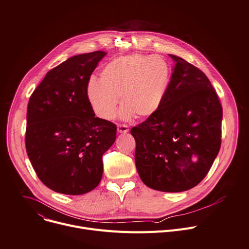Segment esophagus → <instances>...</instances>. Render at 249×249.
<instances>
[{
	"instance_id": "1",
	"label": "esophagus",
	"mask_w": 249,
	"mask_h": 249,
	"mask_svg": "<svg viewBox=\"0 0 249 249\" xmlns=\"http://www.w3.org/2000/svg\"><path fill=\"white\" fill-rule=\"evenodd\" d=\"M117 131L121 134H126L129 132V127L127 125H118L117 126Z\"/></svg>"
}]
</instances>
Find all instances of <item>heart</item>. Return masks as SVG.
<instances>
[{
	"label": "heart",
	"mask_w": 249,
	"mask_h": 249,
	"mask_svg": "<svg viewBox=\"0 0 249 249\" xmlns=\"http://www.w3.org/2000/svg\"><path fill=\"white\" fill-rule=\"evenodd\" d=\"M171 75L168 61L159 55L120 56L104 65L99 80L87 83L86 97L95 115L103 120L114 117L118 98L121 119L148 118L162 106Z\"/></svg>",
	"instance_id": "heart-1"
}]
</instances>
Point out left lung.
<instances>
[{"label": "left lung", "mask_w": 249, "mask_h": 249, "mask_svg": "<svg viewBox=\"0 0 249 249\" xmlns=\"http://www.w3.org/2000/svg\"><path fill=\"white\" fill-rule=\"evenodd\" d=\"M175 61L160 109L131 134L142 182L161 192L188 191L207 176L221 142L222 107L207 75L182 57Z\"/></svg>", "instance_id": "1"}]
</instances>
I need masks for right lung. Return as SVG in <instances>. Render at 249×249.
<instances>
[{"instance_id":"obj_1","label":"right lung","mask_w":249,"mask_h":249,"mask_svg":"<svg viewBox=\"0 0 249 249\" xmlns=\"http://www.w3.org/2000/svg\"><path fill=\"white\" fill-rule=\"evenodd\" d=\"M105 52L74 55L50 71L33 92L27 112L26 149L38 178L51 190L83 195L103 174V154L117 127L95 117L86 85Z\"/></svg>"}]
</instances>
